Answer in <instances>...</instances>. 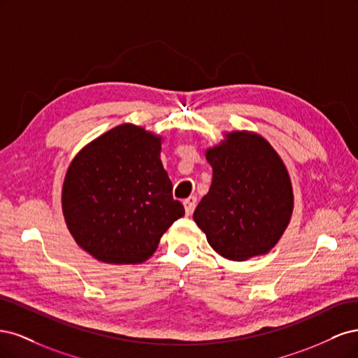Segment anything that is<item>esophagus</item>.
I'll return each mask as SVG.
<instances>
[{
    "label": "esophagus",
    "mask_w": 358,
    "mask_h": 358,
    "mask_svg": "<svg viewBox=\"0 0 358 358\" xmlns=\"http://www.w3.org/2000/svg\"><path fill=\"white\" fill-rule=\"evenodd\" d=\"M196 204H197V197H194V196L188 197L187 200H183V206H185L187 215H191V213H192V210L196 209Z\"/></svg>",
    "instance_id": "34e87169"
}]
</instances>
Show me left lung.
Wrapping results in <instances>:
<instances>
[{
    "label": "left lung",
    "instance_id": "obj_1",
    "mask_svg": "<svg viewBox=\"0 0 358 358\" xmlns=\"http://www.w3.org/2000/svg\"><path fill=\"white\" fill-rule=\"evenodd\" d=\"M213 170L209 192L194 221L220 255L245 262L268 252L292 213V188L282 159L262 136L234 131L208 149Z\"/></svg>",
    "mask_w": 358,
    "mask_h": 358
}]
</instances>
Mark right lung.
<instances>
[{
  "label": "right lung",
  "instance_id": "obj_1",
  "mask_svg": "<svg viewBox=\"0 0 358 358\" xmlns=\"http://www.w3.org/2000/svg\"><path fill=\"white\" fill-rule=\"evenodd\" d=\"M161 137L124 124L76 155L62 187V212L74 241L103 263L136 264L185 215L159 159Z\"/></svg>",
  "mask_w": 358,
  "mask_h": 358
}]
</instances>
